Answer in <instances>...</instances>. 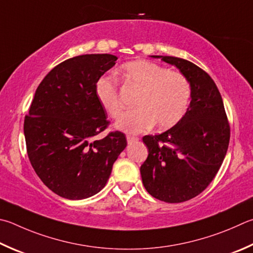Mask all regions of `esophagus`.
Returning <instances> with one entry per match:
<instances>
[{"label":"esophagus","mask_w":253,"mask_h":253,"mask_svg":"<svg viewBox=\"0 0 253 253\" xmlns=\"http://www.w3.org/2000/svg\"><path fill=\"white\" fill-rule=\"evenodd\" d=\"M126 138H127V142H128V144H132V142H134V141L138 140V138H137V137L130 136V135H127Z\"/></svg>","instance_id":"esophagus-1"}]
</instances>
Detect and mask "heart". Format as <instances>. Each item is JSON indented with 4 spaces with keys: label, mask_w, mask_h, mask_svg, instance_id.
Masks as SVG:
<instances>
[{
    "label": "heart",
    "mask_w": 253,
    "mask_h": 253,
    "mask_svg": "<svg viewBox=\"0 0 253 253\" xmlns=\"http://www.w3.org/2000/svg\"><path fill=\"white\" fill-rule=\"evenodd\" d=\"M119 73L125 84L138 89L134 111L123 114L115 127L137 134L148 128L168 129L185 115L190 99V85L178 72L169 71L149 61H132L123 64ZM96 97L109 116L117 118L122 113L117 82L103 76L96 83Z\"/></svg>",
    "instance_id": "heart-1"
}]
</instances>
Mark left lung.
Returning <instances> with one entry per match:
<instances>
[{
  "label": "left lung",
  "mask_w": 253,
  "mask_h": 253,
  "mask_svg": "<svg viewBox=\"0 0 253 253\" xmlns=\"http://www.w3.org/2000/svg\"><path fill=\"white\" fill-rule=\"evenodd\" d=\"M176 66L190 85V104L170 129L142 140L148 157L140 167L148 194L165 203L195 198L212 181L226 157L230 127L212 79L186 59L151 55Z\"/></svg>",
  "instance_id": "1"
}]
</instances>
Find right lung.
Instances as JSON below:
<instances>
[{
  "instance_id": "right-lung-1",
  "label": "right lung",
  "mask_w": 253,
  "mask_h": 253,
  "mask_svg": "<svg viewBox=\"0 0 253 253\" xmlns=\"http://www.w3.org/2000/svg\"><path fill=\"white\" fill-rule=\"evenodd\" d=\"M116 61L112 54H87L58 64L41 82L24 119L32 167L63 198L82 200L102 190L127 146L121 131L93 140L108 125L96 83Z\"/></svg>"
}]
</instances>
